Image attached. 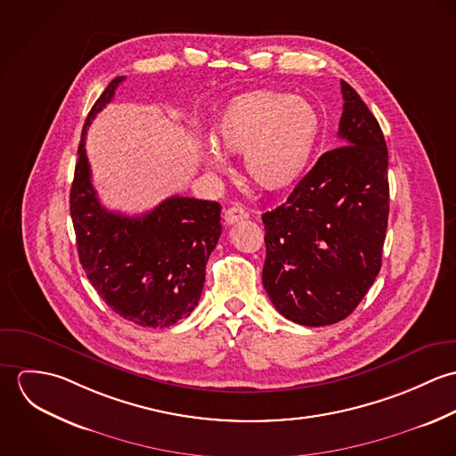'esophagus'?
I'll return each mask as SVG.
<instances>
[{
	"label": "esophagus",
	"instance_id": "esophagus-1",
	"mask_svg": "<svg viewBox=\"0 0 456 456\" xmlns=\"http://www.w3.org/2000/svg\"><path fill=\"white\" fill-rule=\"evenodd\" d=\"M248 217H249V214H248V210H246L242 205H233V207H230V208L224 210V221H226L228 224L244 221V219H248Z\"/></svg>",
	"mask_w": 456,
	"mask_h": 456
}]
</instances>
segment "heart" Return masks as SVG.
<instances>
[{"mask_svg":"<svg viewBox=\"0 0 456 456\" xmlns=\"http://www.w3.org/2000/svg\"><path fill=\"white\" fill-rule=\"evenodd\" d=\"M323 133V119L311 102L275 89L233 96L212 125L216 147L203 151L210 170H226L228 154L244 152L246 177L263 191L282 193L305 175Z\"/></svg>","mask_w":456,"mask_h":456,"instance_id":"obj_1","label":"heart"}]
</instances>
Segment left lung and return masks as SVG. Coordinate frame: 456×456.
<instances>
[{"mask_svg": "<svg viewBox=\"0 0 456 456\" xmlns=\"http://www.w3.org/2000/svg\"><path fill=\"white\" fill-rule=\"evenodd\" d=\"M340 147L325 152L277 208L261 216L263 286L289 322L346 320L379 270L388 228V149L374 114L340 82Z\"/></svg>", "mask_w": 456, "mask_h": 456, "instance_id": "left-lung-1", "label": "left lung"}]
</instances>
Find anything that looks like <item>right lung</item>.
<instances>
[{
  "label": "right lung",
  "instance_id": "add662e5",
  "mask_svg": "<svg viewBox=\"0 0 456 456\" xmlns=\"http://www.w3.org/2000/svg\"><path fill=\"white\" fill-rule=\"evenodd\" d=\"M123 80L116 77L87 114L69 214L78 260L105 304L134 325L163 328L190 316L198 305L205 265L221 237V205L170 196L151 212L125 216L100 203L91 184L86 133Z\"/></svg>",
  "mask_w": 456,
  "mask_h": 456
}]
</instances>
